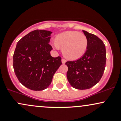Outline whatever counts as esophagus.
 Returning <instances> with one entry per match:
<instances>
[{
    "instance_id": "esophagus-1",
    "label": "esophagus",
    "mask_w": 121,
    "mask_h": 121,
    "mask_svg": "<svg viewBox=\"0 0 121 121\" xmlns=\"http://www.w3.org/2000/svg\"><path fill=\"white\" fill-rule=\"evenodd\" d=\"M66 62V60H65V59H63V58H62V63H65Z\"/></svg>"
}]
</instances>
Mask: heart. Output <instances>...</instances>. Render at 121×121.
Segmentation results:
<instances>
[{"instance_id":"heart-1","label":"heart","mask_w":121,"mask_h":121,"mask_svg":"<svg viewBox=\"0 0 121 121\" xmlns=\"http://www.w3.org/2000/svg\"><path fill=\"white\" fill-rule=\"evenodd\" d=\"M53 45L56 49L63 48V55L67 59L75 60L85 53L88 40L84 33L77 31H66L57 35Z\"/></svg>"}]
</instances>
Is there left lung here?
<instances>
[{
  "label": "left lung",
  "instance_id": "obj_1",
  "mask_svg": "<svg viewBox=\"0 0 121 121\" xmlns=\"http://www.w3.org/2000/svg\"><path fill=\"white\" fill-rule=\"evenodd\" d=\"M88 40L87 50L78 60L67 61V78L71 86L77 89L92 88L100 80L106 62V47L102 40L92 33L82 30Z\"/></svg>",
  "mask_w": 121,
  "mask_h": 121
}]
</instances>
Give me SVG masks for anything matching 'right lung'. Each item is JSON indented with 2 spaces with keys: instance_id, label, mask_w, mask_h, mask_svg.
Segmentation results:
<instances>
[{
  "instance_id": "obj_1",
  "label": "right lung",
  "mask_w": 121,
  "mask_h": 121,
  "mask_svg": "<svg viewBox=\"0 0 121 121\" xmlns=\"http://www.w3.org/2000/svg\"><path fill=\"white\" fill-rule=\"evenodd\" d=\"M51 31L35 30L17 44L13 55V67L17 77L24 86L33 91H43L52 82L61 65L60 56L50 54Z\"/></svg>"
}]
</instances>
